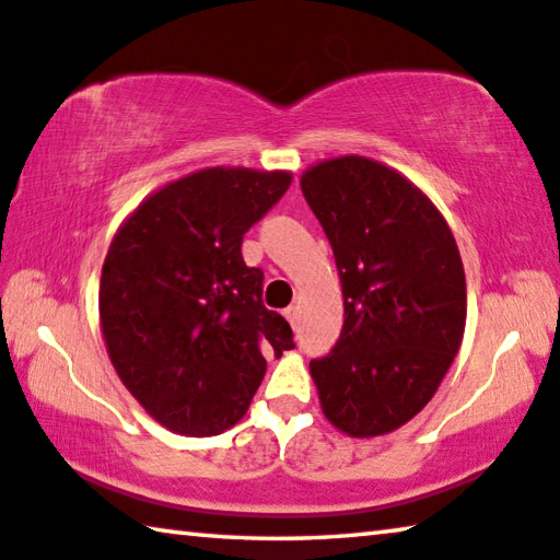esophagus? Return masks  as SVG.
Wrapping results in <instances>:
<instances>
[{"instance_id":"1","label":"esophagus","mask_w":560,"mask_h":560,"mask_svg":"<svg viewBox=\"0 0 560 560\" xmlns=\"http://www.w3.org/2000/svg\"><path fill=\"white\" fill-rule=\"evenodd\" d=\"M283 316L289 318V324L296 328L299 326V306H289L287 311H283Z\"/></svg>"}]
</instances>
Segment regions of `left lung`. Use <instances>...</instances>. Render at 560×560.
Segmentation results:
<instances>
[{
  "instance_id": "left-lung-1",
  "label": "left lung",
  "mask_w": 560,
  "mask_h": 560,
  "mask_svg": "<svg viewBox=\"0 0 560 560\" xmlns=\"http://www.w3.org/2000/svg\"><path fill=\"white\" fill-rule=\"evenodd\" d=\"M343 287V330L311 360L320 407L350 438L402 428L438 393L462 346L467 281L428 195L375 160H326L301 177Z\"/></svg>"
}]
</instances>
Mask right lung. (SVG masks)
Masks as SVG:
<instances>
[{
    "label": "right lung",
    "instance_id": "add662e5",
    "mask_svg": "<svg viewBox=\"0 0 560 560\" xmlns=\"http://www.w3.org/2000/svg\"><path fill=\"white\" fill-rule=\"evenodd\" d=\"M289 185V173L207 167L150 195L110 242L103 338L122 385L167 430H230L264 381V353L296 346L264 306V271L242 257Z\"/></svg>",
    "mask_w": 560,
    "mask_h": 560
}]
</instances>
